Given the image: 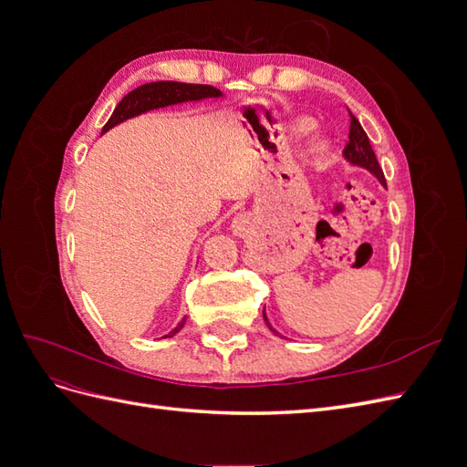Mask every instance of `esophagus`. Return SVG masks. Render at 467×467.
<instances>
[{
    "mask_svg": "<svg viewBox=\"0 0 467 467\" xmlns=\"http://www.w3.org/2000/svg\"><path fill=\"white\" fill-rule=\"evenodd\" d=\"M247 218L245 216H235L234 218V223H232V228H234V232L235 234H239V235H242L244 232H245V228H247Z\"/></svg>",
    "mask_w": 467,
    "mask_h": 467,
    "instance_id": "1",
    "label": "esophagus"
}]
</instances>
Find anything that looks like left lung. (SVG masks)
Instances as JSON below:
<instances>
[{
    "label": "left lung",
    "instance_id": "obj_1",
    "mask_svg": "<svg viewBox=\"0 0 467 467\" xmlns=\"http://www.w3.org/2000/svg\"><path fill=\"white\" fill-rule=\"evenodd\" d=\"M348 115H350V130H348V142H347L345 151H343L347 161H350L352 165H358V167L368 169V171H370L372 175L378 177V181L381 182V185L386 187L384 171H381V167H379V163H378V160H376V153H374V150H372V146H370L368 136H366V132H364V129L360 126V122L357 120V117L352 115L350 110H348ZM263 317H265L268 327H271V323H268V319H266L265 314H263ZM271 329H273V327H271ZM273 331H275V329H273Z\"/></svg>",
    "mask_w": 467,
    "mask_h": 467
}]
</instances>
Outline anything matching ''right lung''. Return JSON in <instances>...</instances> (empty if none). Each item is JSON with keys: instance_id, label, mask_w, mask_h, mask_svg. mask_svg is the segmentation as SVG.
<instances>
[{"instance_id": "obj_1", "label": "right lung", "mask_w": 467, "mask_h": 467, "mask_svg": "<svg viewBox=\"0 0 467 467\" xmlns=\"http://www.w3.org/2000/svg\"><path fill=\"white\" fill-rule=\"evenodd\" d=\"M206 97H222V91L212 86H201V83H181V81L146 83V86H140L129 95L122 97V101L117 105L115 110H112L110 119L103 126V132L110 130L112 126H117L132 117L142 115L146 110L185 103V101H201V99H206ZM182 325H185V317H182V321L177 325V327L165 337H173L175 333H179L182 329Z\"/></svg>"}]
</instances>
